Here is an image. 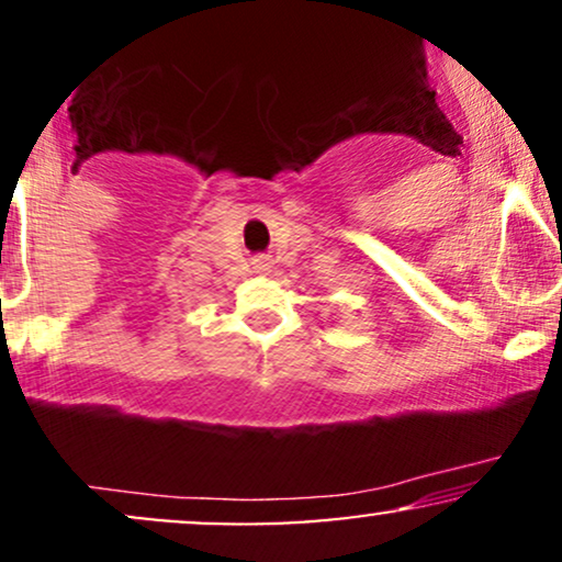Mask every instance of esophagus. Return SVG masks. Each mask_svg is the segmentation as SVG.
Segmentation results:
<instances>
[{
	"instance_id": "1",
	"label": "esophagus",
	"mask_w": 562,
	"mask_h": 562,
	"mask_svg": "<svg viewBox=\"0 0 562 562\" xmlns=\"http://www.w3.org/2000/svg\"><path fill=\"white\" fill-rule=\"evenodd\" d=\"M254 269H256V272L267 274L269 269H272V261H269V259H263V256H259V259H254Z\"/></svg>"
}]
</instances>
